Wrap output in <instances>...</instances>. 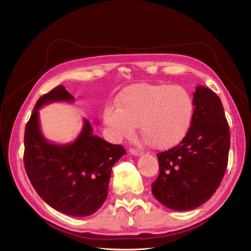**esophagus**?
Returning <instances> with one entry per match:
<instances>
[{
    "label": "esophagus",
    "mask_w": 251,
    "mask_h": 251,
    "mask_svg": "<svg viewBox=\"0 0 251 251\" xmlns=\"http://www.w3.org/2000/svg\"><path fill=\"white\" fill-rule=\"evenodd\" d=\"M130 153L134 156H141L142 155V151L139 150H136V149H130Z\"/></svg>",
    "instance_id": "esophagus-1"
}]
</instances>
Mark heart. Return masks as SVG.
<instances>
[{
	"label": "heart",
	"instance_id": "1",
	"mask_svg": "<svg viewBox=\"0 0 251 251\" xmlns=\"http://www.w3.org/2000/svg\"><path fill=\"white\" fill-rule=\"evenodd\" d=\"M191 95L181 87L137 83L117 98V107L108 105L103 118L118 139L133 135L139 125L142 135L157 149L177 144L186 135L193 118Z\"/></svg>",
	"mask_w": 251,
	"mask_h": 251
}]
</instances>
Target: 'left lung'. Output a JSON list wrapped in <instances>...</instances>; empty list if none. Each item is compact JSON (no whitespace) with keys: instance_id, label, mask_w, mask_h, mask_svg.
Segmentation results:
<instances>
[{"instance_id":"left-lung-1","label":"left lung","mask_w":251,"mask_h":251,"mask_svg":"<svg viewBox=\"0 0 251 251\" xmlns=\"http://www.w3.org/2000/svg\"><path fill=\"white\" fill-rule=\"evenodd\" d=\"M193 104L185 137L157 154L159 175L151 184L159 202L179 211L199 207L211 198L224 177L230 148L229 126L219 96L198 86Z\"/></svg>"}]
</instances>
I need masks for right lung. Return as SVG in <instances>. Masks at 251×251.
<instances>
[{
	"label": "right lung",
	"mask_w": 251,
	"mask_h": 251,
	"mask_svg": "<svg viewBox=\"0 0 251 251\" xmlns=\"http://www.w3.org/2000/svg\"><path fill=\"white\" fill-rule=\"evenodd\" d=\"M73 100L64 86L39 98L25 127L24 165L36 193L52 208L68 216L86 217L107 199L112 168L126 150L94 135L87 119L72 143L54 144L45 139L39 110L53 101Z\"/></svg>",
	"instance_id": "add662e5"
}]
</instances>
